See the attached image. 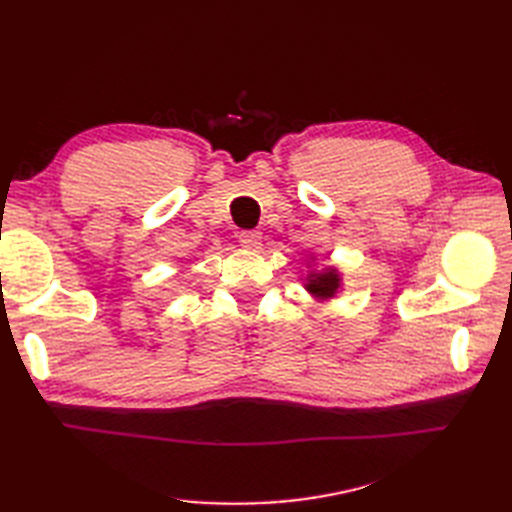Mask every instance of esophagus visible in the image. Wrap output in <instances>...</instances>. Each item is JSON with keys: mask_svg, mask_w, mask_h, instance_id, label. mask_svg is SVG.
Segmentation results:
<instances>
[{"mask_svg": "<svg viewBox=\"0 0 512 512\" xmlns=\"http://www.w3.org/2000/svg\"><path fill=\"white\" fill-rule=\"evenodd\" d=\"M239 241L243 247H247V250H260L262 235L258 230H243L239 235Z\"/></svg>", "mask_w": 512, "mask_h": 512, "instance_id": "1", "label": "esophagus"}]
</instances>
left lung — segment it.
Masks as SVG:
<instances>
[{
  "label": "left lung",
  "mask_w": 512,
  "mask_h": 512,
  "mask_svg": "<svg viewBox=\"0 0 512 512\" xmlns=\"http://www.w3.org/2000/svg\"><path fill=\"white\" fill-rule=\"evenodd\" d=\"M339 286H342V277L335 267H327L324 271H312L305 277V288L314 294L316 299L327 301L333 299Z\"/></svg>",
  "instance_id": "left-lung-1"
}]
</instances>
